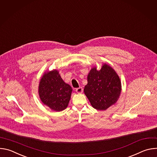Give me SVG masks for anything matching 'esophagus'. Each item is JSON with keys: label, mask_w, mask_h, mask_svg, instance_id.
I'll list each match as a JSON object with an SVG mask.
<instances>
[{"label": "esophagus", "mask_w": 157, "mask_h": 157, "mask_svg": "<svg viewBox=\"0 0 157 157\" xmlns=\"http://www.w3.org/2000/svg\"><path fill=\"white\" fill-rule=\"evenodd\" d=\"M76 91L77 93H79V94L82 93V91H83V89H82V87H79L76 89Z\"/></svg>", "instance_id": "1"}]
</instances>
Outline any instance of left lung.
I'll use <instances>...</instances> for the list:
<instances>
[{
  "label": "left lung",
  "instance_id": "1",
  "mask_svg": "<svg viewBox=\"0 0 157 157\" xmlns=\"http://www.w3.org/2000/svg\"><path fill=\"white\" fill-rule=\"evenodd\" d=\"M121 89L119 75L110 66L104 63L100 70L94 66L89 71L84 93L94 109L105 110L116 103Z\"/></svg>",
  "mask_w": 157,
  "mask_h": 157
}]
</instances>
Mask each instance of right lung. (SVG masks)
I'll return each mask as SVG.
<instances>
[{
  "instance_id": "add662e5",
  "label": "right lung",
  "mask_w": 157,
  "mask_h": 157,
  "mask_svg": "<svg viewBox=\"0 0 157 157\" xmlns=\"http://www.w3.org/2000/svg\"><path fill=\"white\" fill-rule=\"evenodd\" d=\"M72 91L71 87L63 80L57 70L44 72L39 82L38 94L41 101L56 112L68 107Z\"/></svg>"
}]
</instances>
